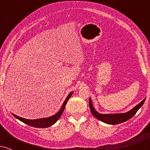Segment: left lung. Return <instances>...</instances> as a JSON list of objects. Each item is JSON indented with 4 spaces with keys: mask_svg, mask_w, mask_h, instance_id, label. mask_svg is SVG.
Listing matches in <instances>:
<instances>
[{
    "mask_svg": "<svg viewBox=\"0 0 150 150\" xmlns=\"http://www.w3.org/2000/svg\"><path fill=\"white\" fill-rule=\"evenodd\" d=\"M145 99L146 98H144L140 103H139L137 106H135L132 109L128 111V112L124 113H115V114H101V113H98L97 111L94 109L90 98H89V103L91 112H92L93 116L96 117L97 119L100 120L101 121L104 122V123H108V124L116 125L119 124V123H123V122L130 119V118L137 113V111L140 109L141 106L143 105L144 101H145Z\"/></svg>",
    "mask_w": 150,
    "mask_h": 150,
    "instance_id": "1",
    "label": "left lung"
}]
</instances>
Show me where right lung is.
I'll use <instances>...</instances> for the list:
<instances>
[{
	"label": "right lung",
	"mask_w": 150,
	"mask_h": 150,
	"mask_svg": "<svg viewBox=\"0 0 150 150\" xmlns=\"http://www.w3.org/2000/svg\"><path fill=\"white\" fill-rule=\"evenodd\" d=\"M73 92H70L68 96L67 97L66 99H65L64 102H63V106L58 112L56 114L53 115L52 116H50L49 118H41V119H36V120H30V119H26V118H21V117L16 116L15 114H13L15 118H18V120H21L22 122L26 123V124L30 125V126L34 127V128H48L50 127L51 125H52L56 123V121L58 120V118L61 117V116L63 113V111H64L65 105H66L67 102H68V99H70V97H71V95L73 94Z\"/></svg>",
	"instance_id": "right-lung-1"
}]
</instances>
